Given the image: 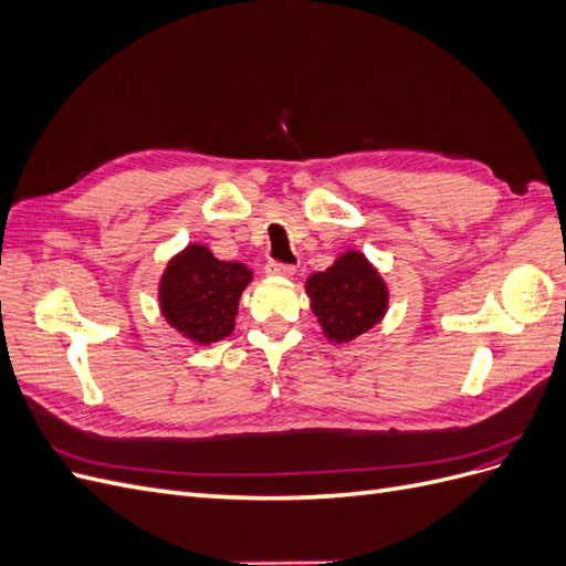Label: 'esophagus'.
<instances>
[{
	"mask_svg": "<svg viewBox=\"0 0 566 566\" xmlns=\"http://www.w3.org/2000/svg\"><path fill=\"white\" fill-rule=\"evenodd\" d=\"M295 271H297L295 264H283V262H269L266 264L269 276H293Z\"/></svg>",
	"mask_w": 566,
	"mask_h": 566,
	"instance_id": "obj_1",
	"label": "esophagus"
}]
</instances>
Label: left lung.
<instances>
[{"mask_svg":"<svg viewBox=\"0 0 566 566\" xmlns=\"http://www.w3.org/2000/svg\"><path fill=\"white\" fill-rule=\"evenodd\" d=\"M306 295L328 339L349 342L385 316L387 287L361 252H347L306 281Z\"/></svg>","mask_w":566,"mask_h":566,"instance_id":"8db88e82","label":"left lung"}]
</instances>
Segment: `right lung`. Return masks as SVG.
<instances>
[{
	"instance_id": "1",
	"label": "right lung",
	"mask_w": 566,
	"mask_h": 566,
	"mask_svg": "<svg viewBox=\"0 0 566 566\" xmlns=\"http://www.w3.org/2000/svg\"><path fill=\"white\" fill-rule=\"evenodd\" d=\"M252 271L221 262L205 245H188L167 264L160 281V310L167 323L200 345L231 335Z\"/></svg>"
}]
</instances>
